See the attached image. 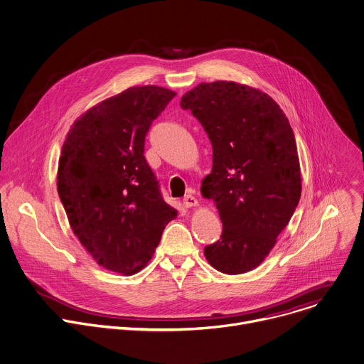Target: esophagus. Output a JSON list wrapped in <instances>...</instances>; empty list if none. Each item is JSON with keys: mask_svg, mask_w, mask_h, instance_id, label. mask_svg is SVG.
I'll use <instances>...</instances> for the list:
<instances>
[{"mask_svg": "<svg viewBox=\"0 0 364 364\" xmlns=\"http://www.w3.org/2000/svg\"><path fill=\"white\" fill-rule=\"evenodd\" d=\"M183 204L188 208V207H194V205H197V204H198V201H197V198H196L194 196L187 194V196L183 198Z\"/></svg>", "mask_w": 364, "mask_h": 364, "instance_id": "34e87169", "label": "esophagus"}]
</instances>
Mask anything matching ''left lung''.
Instances as JSON below:
<instances>
[{"label": "left lung", "instance_id": "left-lung-1", "mask_svg": "<svg viewBox=\"0 0 364 364\" xmlns=\"http://www.w3.org/2000/svg\"><path fill=\"white\" fill-rule=\"evenodd\" d=\"M180 105L191 109L213 146L201 194L214 201L223 232L204 256L224 274L247 273L269 256L300 200L289 118L269 94L234 81L201 82Z\"/></svg>", "mask_w": 364, "mask_h": 364}]
</instances>
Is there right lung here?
<instances>
[{
	"label": "right lung",
	"instance_id": "obj_1",
	"mask_svg": "<svg viewBox=\"0 0 364 364\" xmlns=\"http://www.w3.org/2000/svg\"><path fill=\"white\" fill-rule=\"evenodd\" d=\"M176 92L130 87L80 115L63 144L57 190L73 232L101 267L132 276L177 217L144 157L153 121Z\"/></svg>",
	"mask_w": 364,
	"mask_h": 364
}]
</instances>
